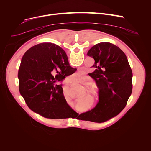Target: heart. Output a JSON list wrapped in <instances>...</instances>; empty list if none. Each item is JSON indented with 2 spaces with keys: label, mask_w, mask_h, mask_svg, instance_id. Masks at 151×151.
<instances>
[{
  "label": "heart",
  "mask_w": 151,
  "mask_h": 151,
  "mask_svg": "<svg viewBox=\"0 0 151 151\" xmlns=\"http://www.w3.org/2000/svg\"><path fill=\"white\" fill-rule=\"evenodd\" d=\"M74 76H78V75L77 73H75L74 75ZM91 81V79L89 76H86V77H83L81 82L83 83L88 84V83H90Z\"/></svg>",
  "instance_id": "b5f03b06"
}]
</instances>
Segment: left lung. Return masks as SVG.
I'll return each instance as SVG.
<instances>
[{
    "mask_svg": "<svg viewBox=\"0 0 151 151\" xmlns=\"http://www.w3.org/2000/svg\"><path fill=\"white\" fill-rule=\"evenodd\" d=\"M95 63L89 74L99 88V100L91 110L81 114V120L104 122L119 114L132 92V71L125 53L117 46L101 42L88 52Z\"/></svg>",
    "mask_w": 151,
    "mask_h": 151,
    "instance_id": "left-lung-1",
    "label": "left lung"
}]
</instances>
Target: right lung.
I'll use <instances>...</instances> for the list:
<instances>
[{"label": "right lung", "instance_id": "add662e5", "mask_svg": "<svg viewBox=\"0 0 151 151\" xmlns=\"http://www.w3.org/2000/svg\"><path fill=\"white\" fill-rule=\"evenodd\" d=\"M76 70L60 46L51 43L35 45L21 60L18 71L20 93L31 110L46 118L75 117L78 113L68 105L62 85L58 83Z\"/></svg>", "mask_w": 151, "mask_h": 151}]
</instances>
